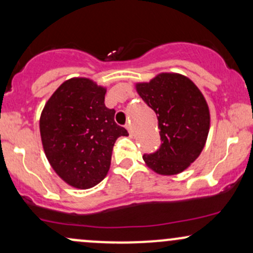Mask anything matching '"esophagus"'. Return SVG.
Instances as JSON below:
<instances>
[{
    "mask_svg": "<svg viewBox=\"0 0 253 253\" xmlns=\"http://www.w3.org/2000/svg\"><path fill=\"white\" fill-rule=\"evenodd\" d=\"M126 129H127V130H128L129 135H132V134H133V130H132V126H130V124H127V125H126Z\"/></svg>",
    "mask_w": 253,
    "mask_h": 253,
    "instance_id": "34e87169",
    "label": "esophagus"
}]
</instances>
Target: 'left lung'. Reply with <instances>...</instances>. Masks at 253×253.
I'll use <instances>...</instances> for the list:
<instances>
[{
  "mask_svg": "<svg viewBox=\"0 0 253 253\" xmlns=\"http://www.w3.org/2000/svg\"><path fill=\"white\" fill-rule=\"evenodd\" d=\"M135 89L158 119L161 147L143 159L159 175H177L202 152L211 126L206 98L193 81L179 74L163 72Z\"/></svg>",
  "mask_w": 253,
  "mask_h": 253,
  "instance_id": "8db88e82",
  "label": "left lung"
}]
</instances>
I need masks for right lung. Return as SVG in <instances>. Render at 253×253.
I'll return each instance as SVG.
<instances>
[{"mask_svg":"<svg viewBox=\"0 0 253 253\" xmlns=\"http://www.w3.org/2000/svg\"><path fill=\"white\" fill-rule=\"evenodd\" d=\"M107 89L94 81L75 77L52 94L40 115V136L46 158L64 182L89 189L108 173L119 136H127L107 108Z\"/></svg>","mask_w":253,"mask_h":253,"instance_id":"obj_1","label":"right lung"}]
</instances>
